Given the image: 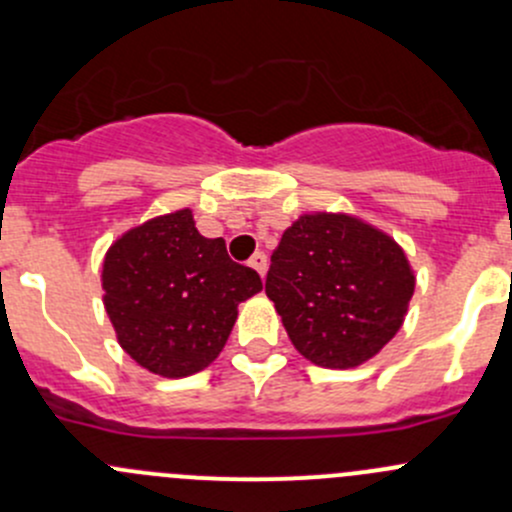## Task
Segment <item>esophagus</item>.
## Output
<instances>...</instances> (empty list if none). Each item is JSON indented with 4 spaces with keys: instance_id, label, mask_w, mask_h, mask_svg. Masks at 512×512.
Here are the masks:
<instances>
[{
    "instance_id": "1",
    "label": "esophagus",
    "mask_w": 512,
    "mask_h": 512,
    "mask_svg": "<svg viewBox=\"0 0 512 512\" xmlns=\"http://www.w3.org/2000/svg\"><path fill=\"white\" fill-rule=\"evenodd\" d=\"M250 267H252V270L260 272V277H265V272H267V255H265V252H255V255L250 257Z\"/></svg>"
}]
</instances>
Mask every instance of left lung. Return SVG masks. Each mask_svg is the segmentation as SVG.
<instances>
[{
  "label": "left lung",
  "mask_w": 512,
  "mask_h": 512,
  "mask_svg": "<svg viewBox=\"0 0 512 512\" xmlns=\"http://www.w3.org/2000/svg\"><path fill=\"white\" fill-rule=\"evenodd\" d=\"M404 250L349 215H302L265 280L299 354L327 369L364 364L401 329L414 294Z\"/></svg>",
  "instance_id": "8db88e82"
}]
</instances>
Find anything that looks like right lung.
I'll use <instances>...</instances> for the list:
<instances>
[{
  "label": "right lung",
  "mask_w": 512,
  "mask_h": 512,
  "mask_svg": "<svg viewBox=\"0 0 512 512\" xmlns=\"http://www.w3.org/2000/svg\"><path fill=\"white\" fill-rule=\"evenodd\" d=\"M103 304L121 347L153 374L180 379L223 352L237 304L262 289L252 267L203 237L190 210L118 237L103 260Z\"/></svg>",
  "instance_id": "obj_1"
}]
</instances>
